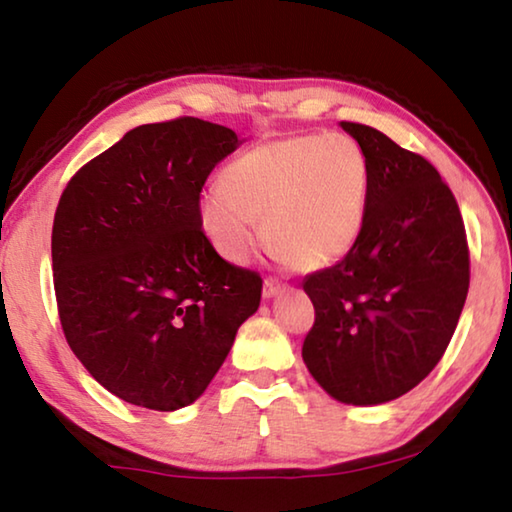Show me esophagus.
<instances>
[{
	"label": "esophagus",
	"instance_id": "1",
	"mask_svg": "<svg viewBox=\"0 0 512 512\" xmlns=\"http://www.w3.org/2000/svg\"><path fill=\"white\" fill-rule=\"evenodd\" d=\"M282 291H287V284L275 280V277H266V280H264V298L271 300L275 296H280Z\"/></svg>",
	"mask_w": 512,
	"mask_h": 512
}]
</instances>
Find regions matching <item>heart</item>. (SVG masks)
<instances>
[{
	"label": "heart",
	"instance_id": "1",
	"mask_svg": "<svg viewBox=\"0 0 512 512\" xmlns=\"http://www.w3.org/2000/svg\"><path fill=\"white\" fill-rule=\"evenodd\" d=\"M370 164L348 135H293L253 146L221 171L198 201L216 253L244 264L264 239L298 271L339 264L368 219Z\"/></svg>",
	"mask_w": 512,
	"mask_h": 512
}]
</instances>
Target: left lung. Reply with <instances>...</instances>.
Returning a JSON list of instances; mask_svg holds the SVG:
<instances>
[{"label":"left lung","mask_w":512,"mask_h":512,"mask_svg":"<svg viewBox=\"0 0 512 512\" xmlns=\"http://www.w3.org/2000/svg\"><path fill=\"white\" fill-rule=\"evenodd\" d=\"M370 164L368 219L339 264L302 282L316 320L302 359L343 404L409 393L443 359L470 289L458 203L431 162L377 128L341 121Z\"/></svg>","instance_id":"8db88e82"}]
</instances>
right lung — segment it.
<instances>
[{"instance_id":"right-lung-1","label":"right lung","mask_w":512,"mask_h":512,"mask_svg":"<svg viewBox=\"0 0 512 512\" xmlns=\"http://www.w3.org/2000/svg\"><path fill=\"white\" fill-rule=\"evenodd\" d=\"M241 140L196 117L144 124L69 180L51 262L69 348L128 404L176 411L219 372L262 277L216 253L198 221L207 176Z\"/></svg>"}]
</instances>
